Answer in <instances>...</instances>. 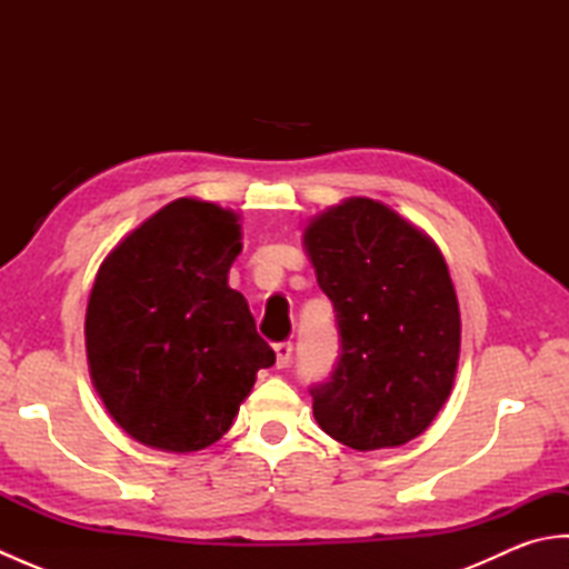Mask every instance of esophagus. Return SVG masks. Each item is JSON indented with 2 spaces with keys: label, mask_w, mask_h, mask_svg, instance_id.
Returning a JSON list of instances; mask_svg holds the SVG:
<instances>
[{
  "label": "esophagus",
  "mask_w": 569,
  "mask_h": 569,
  "mask_svg": "<svg viewBox=\"0 0 569 569\" xmlns=\"http://www.w3.org/2000/svg\"><path fill=\"white\" fill-rule=\"evenodd\" d=\"M273 352H276V369H286L288 361H291V357H293V345L281 342L273 347Z\"/></svg>",
  "instance_id": "1"
}]
</instances>
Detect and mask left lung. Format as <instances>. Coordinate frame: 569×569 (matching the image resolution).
I'll return each mask as SVG.
<instances>
[{"instance_id": "1", "label": "left lung", "mask_w": 569, "mask_h": 569, "mask_svg": "<svg viewBox=\"0 0 569 569\" xmlns=\"http://www.w3.org/2000/svg\"><path fill=\"white\" fill-rule=\"evenodd\" d=\"M303 247L342 337L330 381L310 391L318 426L359 452L418 438L450 398L462 340L442 251L371 198L312 217Z\"/></svg>"}]
</instances>
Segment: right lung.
Masks as SVG:
<instances>
[{
    "mask_svg": "<svg viewBox=\"0 0 569 569\" xmlns=\"http://www.w3.org/2000/svg\"><path fill=\"white\" fill-rule=\"evenodd\" d=\"M239 251L234 210L178 198L100 263L84 312L90 379L137 442L176 455L214 445L276 361L227 283Z\"/></svg>",
    "mask_w": 569,
    "mask_h": 569,
    "instance_id": "right-lung-1",
    "label": "right lung"
}]
</instances>
